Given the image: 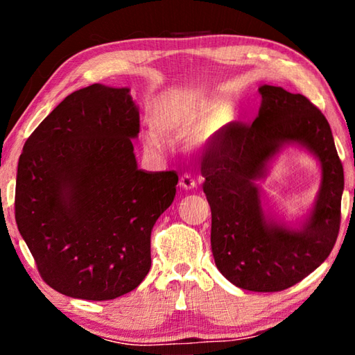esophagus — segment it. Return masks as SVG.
Here are the masks:
<instances>
[{"instance_id": "34e87169", "label": "esophagus", "mask_w": 355, "mask_h": 355, "mask_svg": "<svg viewBox=\"0 0 355 355\" xmlns=\"http://www.w3.org/2000/svg\"><path fill=\"white\" fill-rule=\"evenodd\" d=\"M180 186L184 189H194V188H197V183H196V180L189 175V173H184V175H182V178H180Z\"/></svg>"}]
</instances>
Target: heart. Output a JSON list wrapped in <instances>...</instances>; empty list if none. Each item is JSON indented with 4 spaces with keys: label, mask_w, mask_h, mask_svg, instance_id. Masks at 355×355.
<instances>
[{
    "label": "heart",
    "mask_w": 355,
    "mask_h": 355,
    "mask_svg": "<svg viewBox=\"0 0 355 355\" xmlns=\"http://www.w3.org/2000/svg\"><path fill=\"white\" fill-rule=\"evenodd\" d=\"M232 112L219 100L202 95H186L183 98L161 103L153 111L155 128L172 137H188L208 125H219L228 122ZM147 146L152 150H159V141L148 137Z\"/></svg>",
    "instance_id": "1"
}]
</instances>
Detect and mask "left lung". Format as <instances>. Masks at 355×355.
<instances>
[{"label":"left lung","mask_w":355,"mask_h":355,"mask_svg":"<svg viewBox=\"0 0 355 355\" xmlns=\"http://www.w3.org/2000/svg\"><path fill=\"white\" fill-rule=\"evenodd\" d=\"M252 125L232 123L202 161L203 192L211 208V250L227 280L243 290H286L313 272L332 252L341 220L343 164L324 114L300 94L264 84ZM288 143L320 159L323 182L314 209L299 231L268 223L254 182Z\"/></svg>","instance_id":"1"}]
</instances>
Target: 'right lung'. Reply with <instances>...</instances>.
Returning <instances> with one entry per match:
<instances>
[{"instance_id":"obj_1","label":"right lung","mask_w":355,"mask_h":355,"mask_svg":"<svg viewBox=\"0 0 355 355\" xmlns=\"http://www.w3.org/2000/svg\"><path fill=\"white\" fill-rule=\"evenodd\" d=\"M139 110L130 89L103 84L65 97L19 159L15 220L40 277L61 294L110 300L150 271V236L178 175L137 169Z\"/></svg>"}]
</instances>
